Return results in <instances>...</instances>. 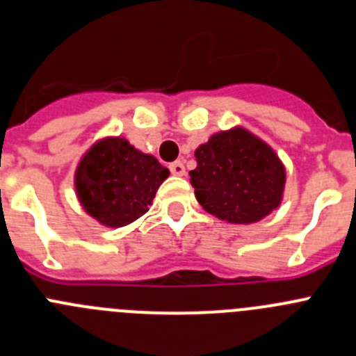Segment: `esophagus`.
I'll return each instance as SVG.
<instances>
[{
	"mask_svg": "<svg viewBox=\"0 0 356 356\" xmlns=\"http://www.w3.org/2000/svg\"><path fill=\"white\" fill-rule=\"evenodd\" d=\"M168 168H170V172L174 175H179V177H182V175L186 174V167H184V163L182 161H174L168 165Z\"/></svg>",
	"mask_w": 356,
	"mask_h": 356,
	"instance_id": "1",
	"label": "esophagus"
}]
</instances>
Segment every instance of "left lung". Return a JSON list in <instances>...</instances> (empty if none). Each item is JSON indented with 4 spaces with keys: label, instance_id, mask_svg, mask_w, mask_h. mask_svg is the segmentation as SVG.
<instances>
[{
    "label": "left lung",
    "instance_id": "obj_1",
    "mask_svg": "<svg viewBox=\"0 0 356 356\" xmlns=\"http://www.w3.org/2000/svg\"><path fill=\"white\" fill-rule=\"evenodd\" d=\"M189 172L202 207L235 225L257 223L283 197L284 167L265 142L242 128L216 133L195 151Z\"/></svg>",
    "mask_w": 356,
    "mask_h": 356
}]
</instances>
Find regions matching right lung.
<instances>
[{"label":"right lung","instance_id":"right-lung-1","mask_svg":"<svg viewBox=\"0 0 356 356\" xmlns=\"http://www.w3.org/2000/svg\"><path fill=\"white\" fill-rule=\"evenodd\" d=\"M168 174L154 156L137 151L126 138H105L79 163L75 189L89 216L105 227L119 228L149 211Z\"/></svg>","mask_w":356,"mask_h":356}]
</instances>
